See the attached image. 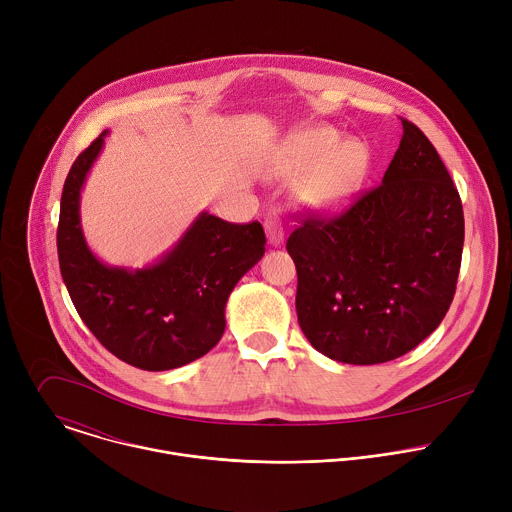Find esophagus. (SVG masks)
<instances>
[{
  "instance_id": "obj_1",
  "label": "esophagus",
  "mask_w": 512,
  "mask_h": 512,
  "mask_svg": "<svg viewBox=\"0 0 512 512\" xmlns=\"http://www.w3.org/2000/svg\"><path fill=\"white\" fill-rule=\"evenodd\" d=\"M265 233L271 245H281L283 243V225L277 216H269L265 221Z\"/></svg>"
}]
</instances>
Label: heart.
<instances>
[{
  "instance_id": "b5f03b06",
  "label": "heart",
  "mask_w": 512,
  "mask_h": 512,
  "mask_svg": "<svg viewBox=\"0 0 512 512\" xmlns=\"http://www.w3.org/2000/svg\"><path fill=\"white\" fill-rule=\"evenodd\" d=\"M338 143L334 129H312L291 141L279 160L281 174L300 182L302 202L316 210L344 206L369 170V152L360 143Z\"/></svg>"
}]
</instances>
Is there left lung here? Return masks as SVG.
I'll use <instances>...</instances> for the list:
<instances>
[{
    "label": "left lung",
    "mask_w": 512,
    "mask_h": 512,
    "mask_svg": "<svg viewBox=\"0 0 512 512\" xmlns=\"http://www.w3.org/2000/svg\"><path fill=\"white\" fill-rule=\"evenodd\" d=\"M383 182L334 216L306 214L287 239L296 310L332 360L379 364L442 324L464 247L460 194L431 141L407 119Z\"/></svg>",
    "instance_id": "8db88e82"
}]
</instances>
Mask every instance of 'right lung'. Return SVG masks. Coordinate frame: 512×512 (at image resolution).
<instances>
[{
  "label": "right lung",
  "mask_w": 512,
  "mask_h": 512,
  "mask_svg": "<svg viewBox=\"0 0 512 512\" xmlns=\"http://www.w3.org/2000/svg\"><path fill=\"white\" fill-rule=\"evenodd\" d=\"M103 131L72 164L60 198L58 263L68 296L95 338L143 371H170L204 356L225 332L237 281L263 257L261 223H227L202 212L156 265L109 267L85 243L79 200Z\"/></svg>",
  "instance_id": "1"
}]
</instances>
